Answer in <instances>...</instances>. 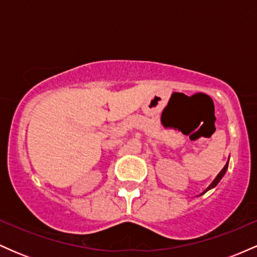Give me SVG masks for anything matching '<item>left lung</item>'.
I'll return each instance as SVG.
<instances>
[{"instance_id": "1", "label": "left lung", "mask_w": 257, "mask_h": 257, "mask_svg": "<svg viewBox=\"0 0 257 257\" xmlns=\"http://www.w3.org/2000/svg\"><path fill=\"white\" fill-rule=\"evenodd\" d=\"M227 168H228V162H227V163H226V166H225V167H223V169H222V170H221V172L219 173V175H217V176H216V179H215V180H214V181H213V182H211V185H210V186H209V187H208V188H206V190H205V192H206V191H209V190H210V188H213V187H215V186H216L217 184H219V182H220V180H221V179H222V176H223V175H225V173H226ZM205 192H204V193H205Z\"/></svg>"}]
</instances>
